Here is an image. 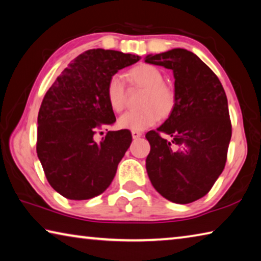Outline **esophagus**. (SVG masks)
I'll list each match as a JSON object with an SVG mask.
<instances>
[{"mask_svg": "<svg viewBox=\"0 0 261 261\" xmlns=\"http://www.w3.org/2000/svg\"><path fill=\"white\" fill-rule=\"evenodd\" d=\"M131 135H132V138H134V139H138V138H140L141 136H143V134H141V132H138V131H132Z\"/></svg>", "mask_w": 261, "mask_h": 261, "instance_id": "1", "label": "esophagus"}]
</instances>
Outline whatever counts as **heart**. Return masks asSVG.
I'll return each mask as SVG.
<instances>
[{
  "label": "heart",
  "instance_id": "obj_1",
  "mask_svg": "<svg viewBox=\"0 0 261 261\" xmlns=\"http://www.w3.org/2000/svg\"><path fill=\"white\" fill-rule=\"evenodd\" d=\"M130 82L137 86L144 87L141 95V108L129 110L118 118V126L131 131H144L152 126L161 117H168L174 112L176 95L173 88L166 85L165 78L160 70L151 64H140L132 68L129 73ZM110 108L115 112H121L126 101L125 85L120 74H114L109 78L106 86Z\"/></svg>",
  "mask_w": 261,
  "mask_h": 261
}]
</instances>
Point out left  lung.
<instances>
[{
    "instance_id": "8db88e82",
    "label": "left lung",
    "mask_w": 261,
    "mask_h": 261,
    "mask_svg": "<svg viewBox=\"0 0 261 261\" xmlns=\"http://www.w3.org/2000/svg\"><path fill=\"white\" fill-rule=\"evenodd\" d=\"M145 62L173 70L176 95L174 112L146 134L148 177L166 199L189 204L210 191L226 165L231 139L226 92L204 62L183 48L149 54Z\"/></svg>"
}]
</instances>
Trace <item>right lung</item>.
Returning a JSON list of instances; mask_svg holds the SVG:
<instances>
[{
  "label": "right lung",
  "mask_w": 261,
  "mask_h": 261,
  "mask_svg": "<svg viewBox=\"0 0 261 261\" xmlns=\"http://www.w3.org/2000/svg\"><path fill=\"white\" fill-rule=\"evenodd\" d=\"M140 56L101 48L78 55L53 83L38 115L37 153L51 188L71 200L102 193L129 148V130L94 134L116 121L106 95L109 78Z\"/></svg>",
  "instance_id": "add662e5"
}]
</instances>
